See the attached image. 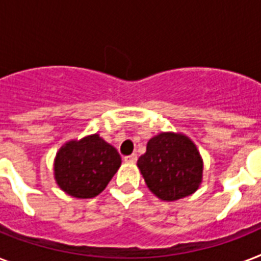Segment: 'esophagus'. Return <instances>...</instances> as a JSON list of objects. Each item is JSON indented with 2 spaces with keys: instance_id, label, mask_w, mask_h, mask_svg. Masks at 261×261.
I'll return each mask as SVG.
<instances>
[{
  "instance_id": "1",
  "label": "esophagus",
  "mask_w": 261,
  "mask_h": 261,
  "mask_svg": "<svg viewBox=\"0 0 261 261\" xmlns=\"http://www.w3.org/2000/svg\"><path fill=\"white\" fill-rule=\"evenodd\" d=\"M137 159H138V157H137V154H130V155H126V157H124V161L128 164H134L135 161H137Z\"/></svg>"
}]
</instances>
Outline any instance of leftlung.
<instances>
[{
  "instance_id": "left-lung-1",
  "label": "left lung",
  "mask_w": 261,
  "mask_h": 261,
  "mask_svg": "<svg viewBox=\"0 0 261 261\" xmlns=\"http://www.w3.org/2000/svg\"><path fill=\"white\" fill-rule=\"evenodd\" d=\"M146 186L163 200L186 198L202 181L203 163L198 149L186 135L161 133L147 142L138 160Z\"/></svg>"
}]
</instances>
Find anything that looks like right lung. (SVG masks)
<instances>
[{
  "instance_id": "add662e5",
  "label": "right lung",
  "mask_w": 261,
  "mask_h": 261,
  "mask_svg": "<svg viewBox=\"0 0 261 261\" xmlns=\"http://www.w3.org/2000/svg\"><path fill=\"white\" fill-rule=\"evenodd\" d=\"M122 164L118 150L97 134L70 141L57 153L55 180L66 194L80 199L98 195Z\"/></svg>"
}]
</instances>
